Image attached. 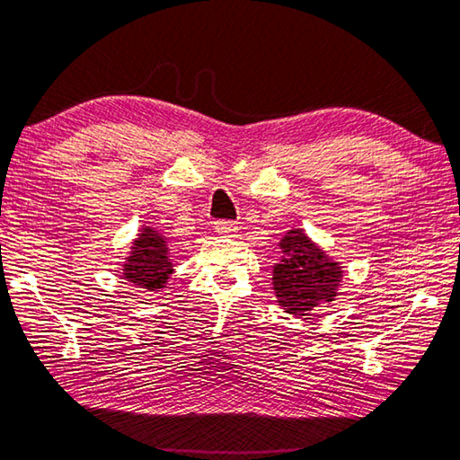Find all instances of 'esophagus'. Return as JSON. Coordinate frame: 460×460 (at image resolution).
Here are the masks:
<instances>
[{"label":"esophagus","instance_id":"1","mask_svg":"<svg viewBox=\"0 0 460 460\" xmlns=\"http://www.w3.org/2000/svg\"><path fill=\"white\" fill-rule=\"evenodd\" d=\"M214 230L217 236H234L238 230V224L232 220H216L214 222Z\"/></svg>","mask_w":460,"mask_h":460}]
</instances>
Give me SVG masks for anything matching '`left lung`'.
Masks as SVG:
<instances>
[{
    "mask_svg": "<svg viewBox=\"0 0 460 460\" xmlns=\"http://www.w3.org/2000/svg\"><path fill=\"white\" fill-rule=\"evenodd\" d=\"M283 257L273 270L277 301L285 312L304 315L336 297L342 269L330 261L301 230H291L281 240Z\"/></svg>",
    "mask_w": 460,
    "mask_h": 460,
    "instance_id": "8db88e82",
    "label": "left lung"
}]
</instances>
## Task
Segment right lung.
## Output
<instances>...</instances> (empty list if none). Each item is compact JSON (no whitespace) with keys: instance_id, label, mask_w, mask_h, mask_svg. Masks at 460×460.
Instances as JSON below:
<instances>
[{"instance_id":"right-lung-1","label":"right lung","mask_w":460,"mask_h":460,"mask_svg":"<svg viewBox=\"0 0 460 460\" xmlns=\"http://www.w3.org/2000/svg\"><path fill=\"white\" fill-rule=\"evenodd\" d=\"M132 248V257L124 265L126 279L148 291L161 289L172 273L167 240L156 230L145 228Z\"/></svg>"}]
</instances>
